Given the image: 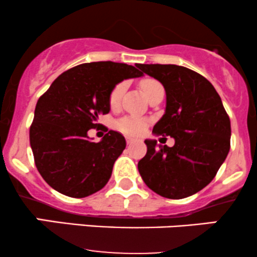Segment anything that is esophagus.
<instances>
[{"instance_id":"esophagus-1","label":"esophagus","mask_w":257,"mask_h":257,"mask_svg":"<svg viewBox=\"0 0 257 257\" xmlns=\"http://www.w3.org/2000/svg\"><path fill=\"white\" fill-rule=\"evenodd\" d=\"M134 139L133 138H129V137H126V144H128V145H132L133 143H134Z\"/></svg>"}]
</instances>
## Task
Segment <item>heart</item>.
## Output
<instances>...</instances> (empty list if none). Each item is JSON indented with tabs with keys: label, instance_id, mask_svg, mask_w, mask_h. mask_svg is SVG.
Wrapping results in <instances>:
<instances>
[{
	"label": "heart",
	"instance_id": "b5f03b06",
	"mask_svg": "<svg viewBox=\"0 0 257 257\" xmlns=\"http://www.w3.org/2000/svg\"><path fill=\"white\" fill-rule=\"evenodd\" d=\"M157 87H161V83L152 78L143 79L140 83V88L145 96L149 95V94L151 93L153 89H156ZM124 90H125V82H120V83L114 85L113 89H112L110 93V98H108L111 107H116V106H118L120 98H122ZM116 125L117 128H118L122 133H124V134L139 135L145 131L147 122L146 119L144 118L129 116V117H123V118H120L118 122H117Z\"/></svg>",
	"mask_w": 257,
	"mask_h": 257
}]
</instances>
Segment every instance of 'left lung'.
<instances>
[{
    "label": "left lung",
    "mask_w": 257,
    "mask_h": 257,
    "mask_svg": "<svg viewBox=\"0 0 257 257\" xmlns=\"http://www.w3.org/2000/svg\"><path fill=\"white\" fill-rule=\"evenodd\" d=\"M163 84L166 111L155 135H170L173 147L147 139V153L138 163L144 182L170 199L190 197L210 184L229 151L231 122L213 84L178 65L139 64Z\"/></svg>",
    "instance_id": "left-lung-1"
}]
</instances>
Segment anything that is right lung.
<instances>
[{
  "label": "right lung",
  "instance_id": "right-lung-1",
  "mask_svg": "<svg viewBox=\"0 0 257 257\" xmlns=\"http://www.w3.org/2000/svg\"><path fill=\"white\" fill-rule=\"evenodd\" d=\"M144 76L135 66L113 61L77 65L61 73L38 99L30 126L35 164L51 187L83 198L98 192L111 178L125 139L110 131L93 143L88 131L110 112L111 90L124 79Z\"/></svg>",
  "mask_w": 257,
  "mask_h": 257
}]
</instances>
